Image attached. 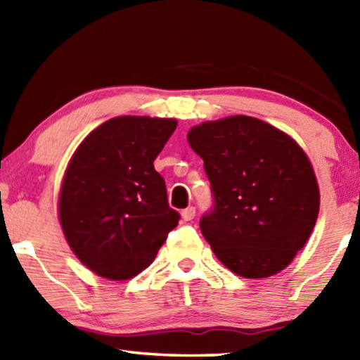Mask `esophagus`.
Returning <instances> with one entry per match:
<instances>
[{
	"mask_svg": "<svg viewBox=\"0 0 360 360\" xmlns=\"http://www.w3.org/2000/svg\"><path fill=\"white\" fill-rule=\"evenodd\" d=\"M181 216H182V219H184L186 222H188V221H192V219L195 217V208L193 206H188V208H186V210H182V212H181Z\"/></svg>",
	"mask_w": 360,
	"mask_h": 360,
	"instance_id": "obj_1",
	"label": "esophagus"
}]
</instances>
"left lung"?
I'll return each mask as SVG.
<instances>
[{
    "instance_id": "left-lung-1",
    "label": "left lung",
    "mask_w": 360,
    "mask_h": 360,
    "mask_svg": "<svg viewBox=\"0 0 360 360\" xmlns=\"http://www.w3.org/2000/svg\"><path fill=\"white\" fill-rule=\"evenodd\" d=\"M187 141L203 158L214 205L200 229L212 252L243 278L284 270L319 212V187L294 139L249 115L203 122Z\"/></svg>"
}]
</instances>
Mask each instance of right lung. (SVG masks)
<instances>
[{
  "mask_svg": "<svg viewBox=\"0 0 360 360\" xmlns=\"http://www.w3.org/2000/svg\"><path fill=\"white\" fill-rule=\"evenodd\" d=\"M174 119L120 115L89 133L71 157L58 197L65 238L98 276L125 281L154 262L179 222L154 160Z\"/></svg>",
  "mask_w": 360,
  "mask_h": 360,
  "instance_id": "right-lung-1",
  "label": "right lung"
}]
</instances>
